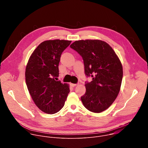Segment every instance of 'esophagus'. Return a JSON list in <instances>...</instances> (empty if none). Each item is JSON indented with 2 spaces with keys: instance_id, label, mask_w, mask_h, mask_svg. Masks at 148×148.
I'll return each mask as SVG.
<instances>
[{
  "instance_id": "34e87169",
  "label": "esophagus",
  "mask_w": 148,
  "mask_h": 148,
  "mask_svg": "<svg viewBox=\"0 0 148 148\" xmlns=\"http://www.w3.org/2000/svg\"><path fill=\"white\" fill-rule=\"evenodd\" d=\"M70 85H71L72 87H75V86L77 85V84H72V83H71Z\"/></svg>"
}]
</instances>
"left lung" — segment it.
<instances>
[{
	"label": "left lung",
	"instance_id": "obj_1",
	"mask_svg": "<svg viewBox=\"0 0 148 148\" xmlns=\"http://www.w3.org/2000/svg\"><path fill=\"white\" fill-rule=\"evenodd\" d=\"M70 47L82 58L84 71L92 80L86 82V92L81 97L88 110L99 113L108 108L117 97L122 83L121 62L112 47L99 40L74 41Z\"/></svg>",
	"mask_w": 148,
	"mask_h": 148
}]
</instances>
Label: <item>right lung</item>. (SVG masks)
I'll return each mask as SVG.
<instances>
[{"label": "right lung", "instance_id": "add662e5", "mask_svg": "<svg viewBox=\"0 0 148 148\" xmlns=\"http://www.w3.org/2000/svg\"><path fill=\"white\" fill-rule=\"evenodd\" d=\"M71 41L47 40L42 42L32 54L26 68L25 77L29 93L43 112L53 114L64 107L70 92L67 83L56 81L62 53Z\"/></svg>", "mask_w": 148, "mask_h": 148}]
</instances>
